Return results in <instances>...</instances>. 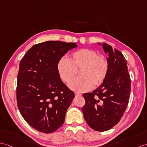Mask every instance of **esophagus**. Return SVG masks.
<instances>
[{"mask_svg":"<svg viewBox=\"0 0 147 147\" xmlns=\"http://www.w3.org/2000/svg\"><path fill=\"white\" fill-rule=\"evenodd\" d=\"M75 94H76V96H80L82 95V94H80V93H78V92H76Z\"/></svg>","mask_w":147,"mask_h":147,"instance_id":"obj_1","label":"esophagus"}]
</instances>
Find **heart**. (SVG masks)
<instances>
[{
  "instance_id": "b5f03b06",
  "label": "heart",
  "mask_w": 147,
  "mask_h": 147,
  "mask_svg": "<svg viewBox=\"0 0 147 147\" xmlns=\"http://www.w3.org/2000/svg\"><path fill=\"white\" fill-rule=\"evenodd\" d=\"M57 72L63 82L69 83L80 70V77L69 85L71 90L85 92L103 83L109 71V62L94 50L82 49L71 53L69 59L62 58L57 65Z\"/></svg>"
}]
</instances>
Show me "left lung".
I'll return each instance as SVG.
<instances>
[{
    "mask_svg": "<svg viewBox=\"0 0 147 147\" xmlns=\"http://www.w3.org/2000/svg\"><path fill=\"white\" fill-rule=\"evenodd\" d=\"M102 47L109 55L108 73L98 88L84 94L85 104L82 107L86 122L98 131L109 130L119 122L128 103L131 89L127 62L122 53L105 43Z\"/></svg>",
    "mask_w": 147,
    "mask_h": 147,
    "instance_id": "left-lung-1",
    "label": "left lung"
}]
</instances>
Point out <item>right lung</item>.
<instances>
[{
  "instance_id": "add662e5",
  "label": "right lung",
  "mask_w": 147,
  "mask_h": 147,
  "mask_svg": "<svg viewBox=\"0 0 147 147\" xmlns=\"http://www.w3.org/2000/svg\"><path fill=\"white\" fill-rule=\"evenodd\" d=\"M77 47L74 43L47 41L28 50L19 64L17 102L20 113L34 129L45 134L63 125L75 96L57 72L59 60Z\"/></svg>"
}]
</instances>
